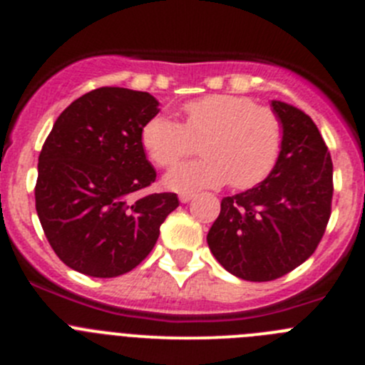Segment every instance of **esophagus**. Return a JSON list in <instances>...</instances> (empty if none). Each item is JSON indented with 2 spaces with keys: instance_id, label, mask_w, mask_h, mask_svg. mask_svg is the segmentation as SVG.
Wrapping results in <instances>:
<instances>
[{
  "instance_id": "1",
  "label": "esophagus",
  "mask_w": 365,
  "mask_h": 365,
  "mask_svg": "<svg viewBox=\"0 0 365 365\" xmlns=\"http://www.w3.org/2000/svg\"><path fill=\"white\" fill-rule=\"evenodd\" d=\"M190 200H194L192 192H182V194H180V201H182V203H189Z\"/></svg>"
}]
</instances>
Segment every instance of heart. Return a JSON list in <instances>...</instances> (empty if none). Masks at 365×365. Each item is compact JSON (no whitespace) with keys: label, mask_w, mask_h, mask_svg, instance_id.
Wrapping results in <instances>:
<instances>
[{"label":"heart","mask_w":365,"mask_h":365,"mask_svg":"<svg viewBox=\"0 0 365 365\" xmlns=\"http://www.w3.org/2000/svg\"><path fill=\"white\" fill-rule=\"evenodd\" d=\"M183 125L157 114L146 121L141 141L150 159L171 168L197 150L203 159L176 165L165 187L182 192L233 183L247 190L274 173L284 150V125L272 109L240 95H208L182 108Z\"/></svg>","instance_id":"heart-1"}]
</instances>
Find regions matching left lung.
<instances>
[{"instance_id": "obj_1", "label": "left lung", "mask_w": 365, "mask_h": 365, "mask_svg": "<svg viewBox=\"0 0 365 365\" xmlns=\"http://www.w3.org/2000/svg\"><path fill=\"white\" fill-rule=\"evenodd\" d=\"M284 150L259 185L224 197L208 247L230 274L264 282L282 277L318 247L332 208V159L311 116L281 101Z\"/></svg>"}]
</instances>
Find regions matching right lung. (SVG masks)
Masks as SVG:
<instances>
[{
  "mask_svg": "<svg viewBox=\"0 0 365 365\" xmlns=\"http://www.w3.org/2000/svg\"><path fill=\"white\" fill-rule=\"evenodd\" d=\"M159 113L146 91L98 88L58 116L38 155L35 203L56 256L90 277H118L155 245L178 206L173 192L135 197L155 182L141 132Z\"/></svg>",
  "mask_w": 365,
  "mask_h": 365,
  "instance_id": "add662e5",
  "label": "right lung"
}]
</instances>
